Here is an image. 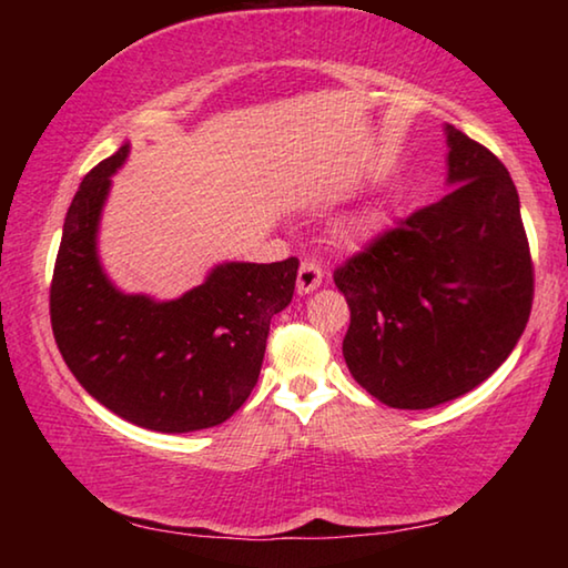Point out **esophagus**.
I'll list each match as a JSON object with an SVG mask.
<instances>
[{
  "label": "esophagus",
  "mask_w": 568,
  "mask_h": 568,
  "mask_svg": "<svg viewBox=\"0 0 568 568\" xmlns=\"http://www.w3.org/2000/svg\"><path fill=\"white\" fill-rule=\"evenodd\" d=\"M323 283V267L315 261H303L301 271H297V293H313L315 287Z\"/></svg>",
  "instance_id": "1"
}]
</instances>
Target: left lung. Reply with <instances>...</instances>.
<instances>
[{"mask_svg": "<svg viewBox=\"0 0 568 568\" xmlns=\"http://www.w3.org/2000/svg\"><path fill=\"white\" fill-rule=\"evenodd\" d=\"M438 203L398 217L333 281L351 307L348 371L390 408L466 396L501 365L531 315L534 263L511 175L491 150L448 128Z\"/></svg>", "mask_w": 568, "mask_h": 568, "instance_id": "1", "label": "left lung"}]
</instances>
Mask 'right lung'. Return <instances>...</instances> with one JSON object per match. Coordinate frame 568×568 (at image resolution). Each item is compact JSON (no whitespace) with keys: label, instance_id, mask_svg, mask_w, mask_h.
I'll return each mask as SVG.
<instances>
[{"label":"right lung","instance_id":"obj_1","mask_svg":"<svg viewBox=\"0 0 568 568\" xmlns=\"http://www.w3.org/2000/svg\"><path fill=\"white\" fill-rule=\"evenodd\" d=\"M124 158L128 145L92 168L67 210L50 285L57 348L82 388L134 426L213 428L255 388L273 315L293 301L297 257L220 265L170 303L114 291L94 233Z\"/></svg>","mask_w":568,"mask_h":568}]
</instances>
